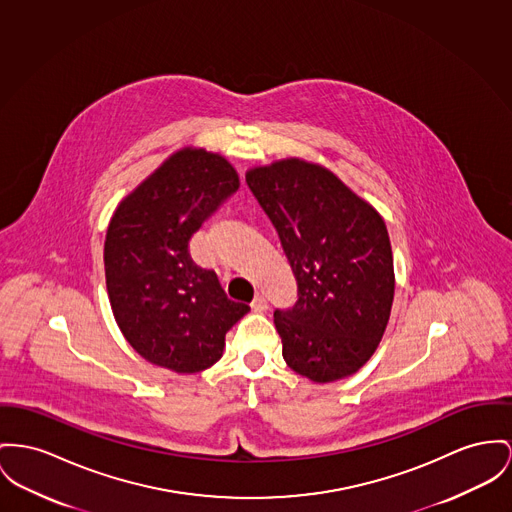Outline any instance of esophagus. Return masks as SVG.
<instances>
[{
  "mask_svg": "<svg viewBox=\"0 0 512 512\" xmlns=\"http://www.w3.org/2000/svg\"><path fill=\"white\" fill-rule=\"evenodd\" d=\"M250 307H252V310H254V312H264V310L268 308V299H266L264 295H256Z\"/></svg>",
  "mask_w": 512,
  "mask_h": 512,
  "instance_id": "34e87169",
  "label": "esophagus"
}]
</instances>
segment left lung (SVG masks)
Segmentation results:
<instances>
[{"instance_id":"left-lung-1","label":"left lung","mask_w":512,"mask_h":512,"mask_svg":"<svg viewBox=\"0 0 512 512\" xmlns=\"http://www.w3.org/2000/svg\"><path fill=\"white\" fill-rule=\"evenodd\" d=\"M295 273L299 299L275 310L283 359L312 382L355 375L384 336L394 258L384 219L340 178L299 157L246 172Z\"/></svg>"}]
</instances>
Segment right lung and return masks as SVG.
<instances>
[{
    "label": "right lung",
    "mask_w": 512,
    "mask_h": 512,
    "mask_svg": "<svg viewBox=\"0 0 512 512\" xmlns=\"http://www.w3.org/2000/svg\"><path fill=\"white\" fill-rule=\"evenodd\" d=\"M219 153L184 147L116 207L104 240L112 314L137 353L178 375L215 365L225 334L250 310L231 301L213 270L190 256V239L239 190Z\"/></svg>",
    "instance_id": "add662e5"
}]
</instances>
